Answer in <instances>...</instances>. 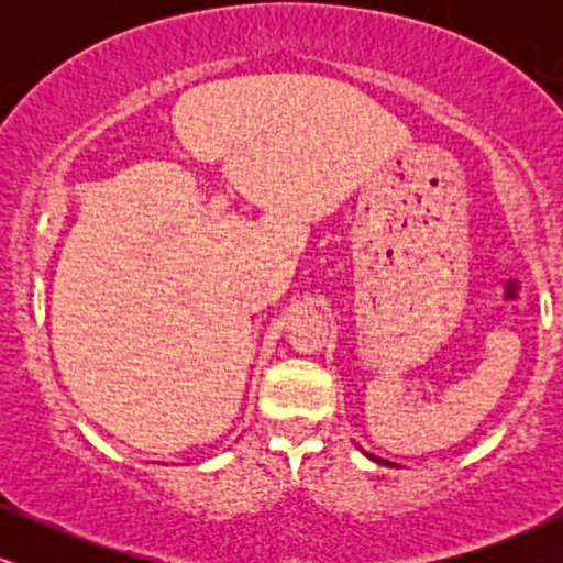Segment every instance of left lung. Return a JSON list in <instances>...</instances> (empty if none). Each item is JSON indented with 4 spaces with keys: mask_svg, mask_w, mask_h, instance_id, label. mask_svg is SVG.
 Segmentation results:
<instances>
[{
    "mask_svg": "<svg viewBox=\"0 0 563 563\" xmlns=\"http://www.w3.org/2000/svg\"><path fill=\"white\" fill-rule=\"evenodd\" d=\"M373 461H378V457H373Z\"/></svg>",
    "mask_w": 563,
    "mask_h": 563,
    "instance_id": "left-lung-1",
    "label": "left lung"
}]
</instances>
